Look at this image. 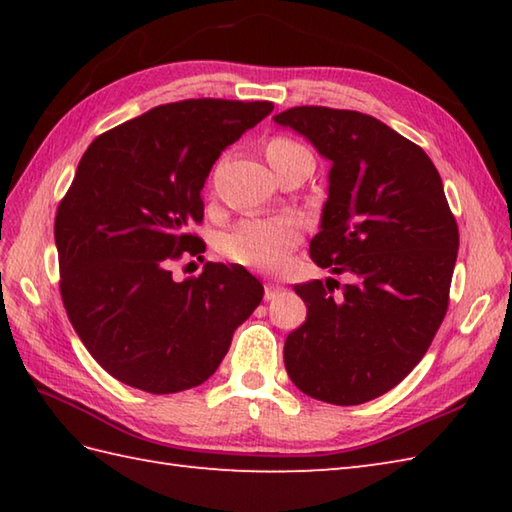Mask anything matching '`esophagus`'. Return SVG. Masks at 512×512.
Returning <instances> with one entry per match:
<instances>
[{
    "instance_id": "obj_1",
    "label": "esophagus",
    "mask_w": 512,
    "mask_h": 512,
    "mask_svg": "<svg viewBox=\"0 0 512 512\" xmlns=\"http://www.w3.org/2000/svg\"><path fill=\"white\" fill-rule=\"evenodd\" d=\"M281 290H284V286H279V284H266V286H264V299H266V301L275 299Z\"/></svg>"
}]
</instances>
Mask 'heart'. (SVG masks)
<instances>
[{"label": "heart", "instance_id": "1", "mask_svg": "<svg viewBox=\"0 0 512 512\" xmlns=\"http://www.w3.org/2000/svg\"><path fill=\"white\" fill-rule=\"evenodd\" d=\"M303 154H310V151L286 136L270 138L266 145V158L275 171ZM299 242L301 226L292 217H246L222 233L217 248L226 259L239 266L275 270L284 264L290 250Z\"/></svg>", "mask_w": 512, "mask_h": 512}]
</instances>
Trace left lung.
Masks as SVG:
<instances>
[{"label": "left lung", "mask_w": 512, "mask_h": 512, "mask_svg": "<svg viewBox=\"0 0 512 512\" xmlns=\"http://www.w3.org/2000/svg\"><path fill=\"white\" fill-rule=\"evenodd\" d=\"M275 123L332 162L310 257L350 279L295 286L308 314L286 339V372L312 398L361 405L427 354L449 308L458 224L431 158L378 118L303 105Z\"/></svg>", "instance_id": "left-lung-1"}]
</instances>
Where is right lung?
I'll use <instances>...</instances> for the list:
<instances>
[{"mask_svg": "<svg viewBox=\"0 0 512 512\" xmlns=\"http://www.w3.org/2000/svg\"><path fill=\"white\" fill-rule=\"evenodd\" d=\"M273 107L158 105L83 154L54 217L59 288L79 339L121 383L149 394L202 385L262 301L264 286L242 266L206 262L198 277L178 281L171 264L204 253L189 228L204 217L206 176Z\"/></svg>", "mask_w": 512, "mask_h": 512, "instance_id": "obj_1", "label": "right lung"}]
</instances>
